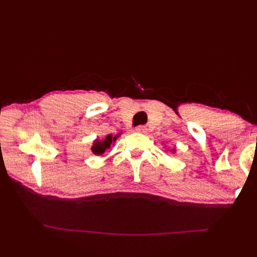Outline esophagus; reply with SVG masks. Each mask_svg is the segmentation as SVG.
I'll list each match as a JSON object with an SVG mask.
<instances>
[{
	"mask_svg": "<svg viewBox=\"0 0 257 257\" xmlns=\"http://www.w3.org/2000/svg\"><path fill=\"white\" fill-rule=\"evenodd\" d=\"M136 132H137V133H140V134H146L147 133V130H148V129H147L146 127H145V125H138V127H136Z\"/></svg>",
	"mask_w": 257,
	"mask_h": 257,
	"instance_id": "1",
	"label": "esophagus"
}]
</instances>
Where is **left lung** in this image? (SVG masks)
Masks as SVG:
<instances>
[{
	"label": "left lung",
	"mask_w": 257,
	"mask_h": 257,
	"mask_svg": "<svg viewBox=\"0 0 257 257\" xmlns=\"http://www.w3.org/2000/svg\"><path fill=\"white\" fill-rule=\"evenodd\" d=\"M171 151H172V152H173V154H174V152H176V150H174V149H172V150H171Z\"/></svg>",
	"instance_id": "left-lung-1"
}]
</instances>
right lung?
<instances>
[{"mask_svg": "<svg viewBox=\"0 0 257 257\" xmlns=\"http://www.w3.org/2000/svg\"><path fill=\"white\" fill-rule=\"evenodd\" d=\"M118 138V135L113 136L112 135H108L107 137L103 139V140H98L96 139L94 141V144H92V147H91V151L92 154L94 155H97V156H100L102 155L103 152H105L107 149L110 148V146L112 143H114L116 141V139Z\"/></svg>", "mask_w": 257, "mask_h": 257, "instance_id": "add662e5", "label": "right lung"}]
</instances>
